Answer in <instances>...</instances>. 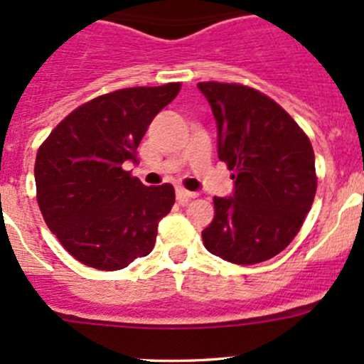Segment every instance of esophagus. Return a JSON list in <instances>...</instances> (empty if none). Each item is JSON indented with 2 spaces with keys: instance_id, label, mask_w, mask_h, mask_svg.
Returning a JSON list of instances; mask_svg holds the SVG:
<instances>
[{
  "instance_id": "34e87169",
  "label": "esophagus",
  "mask_w": 364,
  "mask_h": 364,
  "mask_svg": "<svg viewBox=\"0 0 364 364\" xmlns=\"http://www.w3.org/2000/svg\"><path fill=\"white\" fill-rule=\"evenodd\" d=\"M193 197H196V193L188 192V190H185V188L176 190V199H178L179 204H186L190 199H193Z\"/></svg>"
}]
</instances>
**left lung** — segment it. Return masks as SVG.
Masks as SVG:
<instances>
[{"label": "left lung", "instance_id": "left-lung-1", "mask_svg": "<svg viewBox=\"0 0 364 364\" xmlns=\"http://www.w3.org/2000/svg\"><path fill=\"white\" fill-rule=\"evenodd\" d=\"M218 130V159L232 174L229 197H215L204 247L232 264L278 255L299 232L317 190L310 139L280 105L241 84L199 82Z\"/></svg>", "mask_w": 364, "mask_h": 364}]
</instances>
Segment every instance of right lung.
<instances>
[{"instance_id":"right-lung-1","label":"right lung","mask_w":364,"mask_h":364,"mask_svg":"<svg viewBox=\"0 0 364 364\" xmlns=\"http://www.w3.org/2000/svg\"><path fill=\"white\" fill-rule=\"evenodd\" d=\"M179 82L127 87L70 112L40 146L36 200L50 232L79 262L123 269L153 250L159 222L171 211L172 185L146 186L124 171Z\"/></svg>"}]
</instances>
